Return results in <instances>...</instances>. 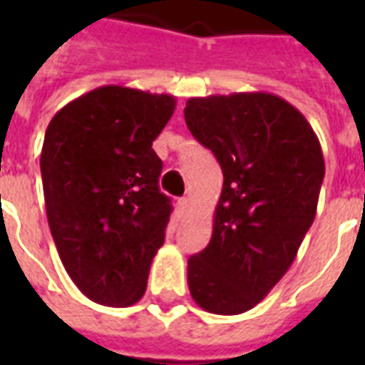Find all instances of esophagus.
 I'll return each instance as SVG.
<instances>
[{"label": "esophagus", "mask_w": 365, "mask_h": 365, "mask_svg": "<svg viewBox=\"0 0 365 365\" xmlns=\"http://www.w3.org/2000/svg\"><path fill=\"white\" fill-rule=\"evenodd\" d=\"M187 207H190V199L187 197H182V199H178V209H180V213H185L187 211Z\"/></svg>", "instance_id": "esophagus-1"}]
</instances>
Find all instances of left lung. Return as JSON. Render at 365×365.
<instances>
[{
    "label": "left lung",
    "mask_w": 365,
    "mask_h": 365,
    "mask_svg": "<svg viewBox=\"0 0 365 365\" xmlns=\"http://www.w3.org/2000/svg\"><path fill=\"white\" fill-rule=\"evenodd\" d=\"M183 115L225 178L211 240L187 260L190 293L207 313H246L285 275L313 225L321 143L303 113L266 91L191 97Z\"/></svg>",
    "instance_id": "1"
}]
</instances>
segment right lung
Wrapping results in <instances>:
<instances>
[{"label":"right lung","instance_id":"1","mask_svg":"<svg viewBox=\"0 0 365 365\" xmlns=\"http://www.w3.org/2000/svg\"><path fill=\"white\" fill-rule=\"evenodd\" d=\"M174 109L168 93L101 86L48 123L41 174L52 238L72 282L99 305H135L164 245L172 205L152 143Z\"/></svg>","mask_w":365,"mask_h":365}]
</instances>
